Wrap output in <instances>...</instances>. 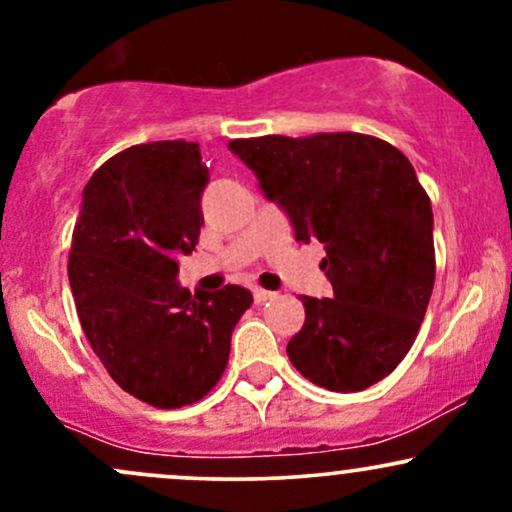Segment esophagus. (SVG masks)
<instances>
[{"label": "esophagus", "instance_id": "esophagus-1", "mask_svg": "<svg viewBox=\"0 0 512 512\" xmlns=\"http://www.w3.org/2000/svg\"><path fill=\"white\" fill-rule=\"evenodd\" d=\"M252 296H255V303H267V301H272V298H276V293L264 291V289H255V291H252Z\"/></svg>", "mask_w": 512, "mask_h": 512}]
</instances>
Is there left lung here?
Returning a JSON list of instances; mask_svg holds the SVG:
<instances>
[{"instance_id":"8db88e82","label":"left lung","mask_w":512,"mask_h":512,"mask_svg":"<svg viewBox=\"0 0 512 512\" xmlns=\"http://www.w3.org/2000/svg\"><path fill=\"white\" fill-rule=\"evenodd\" d=\"M228 149L289 216L298 243L320 240L332 298L303 296L286 346L310 383L361 392L407 356L436 279L431 199L402 151L356 132L236 139Z\"/></svg>"}]
</instances>
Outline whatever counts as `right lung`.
<instances>
[{
  "mask_svg": "<svg viewBox=\"0 0 512 512\" xmlns=\"http://www.w3.org/2000/svg\"><path fill=\"white\" fill-rule=\"evenodd\" d=\"M207 182L195 142L132 146L93 173L74 226L69 284L88 344L122 390L158 409L219 383L252 305L243 286L190 293L175 279L204 226Z\"/></svg>",
  "mask_w": 512,
  "mask_h": 512,
  "instance_id": "right-lung-1",
  "label": "right lung"
}]
</instances>
